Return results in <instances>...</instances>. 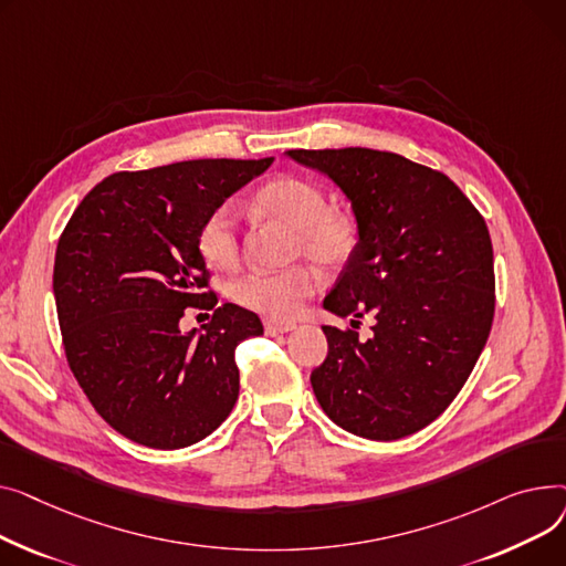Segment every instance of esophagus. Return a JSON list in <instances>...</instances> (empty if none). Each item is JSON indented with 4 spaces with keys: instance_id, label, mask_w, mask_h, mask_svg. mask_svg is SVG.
I'll use <instances>...</instances> for the list:
<instances>
[{
    "instance_id": "esophagus-1",
    "label": "esophagus",
    "mask_w": 566,
    "mask_h": 566,
    "mask_svg": "<svg viewBox=\"0 0 566 566\" xmlns=\"http://www.w3.org/2000/svg\"><path fill=\"white\" fill-rule=\"evenodd\" d=\"M296 328L294 322H276V319H264V334L268 336H281L287 334V331Z\"/></svg>"
}]
</instances>
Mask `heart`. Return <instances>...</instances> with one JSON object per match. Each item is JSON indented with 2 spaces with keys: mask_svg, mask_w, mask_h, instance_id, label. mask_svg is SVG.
Returning <instances> with one entry per match:
<instances>
[{
  "mask_svg": "<svg viewBox=\"0 0 566 566\" xmlns=\"http://www.w3.org/2000/svg\"><path fill=\"white\" fill-rule=\"evenodd\" d=\"M255 206L296 230V255L311 258L322 270H340L358 247V226L354 217L338 208H326L324 191L294 176H283L264 185ZM242 212L238 203L217 206L198 230V251L212 268L228 270L242 253ZM317 290L313 268H292L285 272H249L230 285V296L249 311L270 319H292L302 311L304 298Z\"/></svg>",
  "mask_w": 566,
  "mask_h": 566,
  "instance_id": "b5f03b06",
  "label": "heart"
}]
</instances>
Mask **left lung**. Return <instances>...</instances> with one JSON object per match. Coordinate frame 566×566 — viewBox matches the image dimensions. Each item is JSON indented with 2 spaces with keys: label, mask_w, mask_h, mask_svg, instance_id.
<instances>
[{
  "label": "left lung",
  "mask_w": 566,
  "mask_h": 566,
  "mask_svg": "<svg viewBox=\"0 0 566 566\" xmlns=\"http://www.w3.org/2000/svg\"><path fill=\"white\" fill-rule=\"evenodd\" d=\"M334 180L352 203L358 247L324 308L373 338L322 326L328 354L311 384L324 413L373 441L437 420L467 384L493 322L489 228L443 174L373 148L287 150Z\"/></svg>",
  "instance_id": "obj_1"
}]
</instances>
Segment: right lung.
<instances>
[{"label": "right lung", "instance_id": "right-lung-1", "mask_svg": "<svg viewBox=\"0 0 566 566\" xmlns=\"http://www.w3.org/2000/svg\"><path fill=\"white\" fill-rule=\"evenodd\" d=\"M191 159L123 171L95 185L56 247L54 302L65 356L91 400L125 439L178 450L210 437L240 395L235 347L262 334L255 313L203 292L206 217L272 166ZM214 307L187 335L184 308Z\"/></svg>", "mask_w": 566, "mask_h": 566}]
</instances>
